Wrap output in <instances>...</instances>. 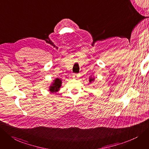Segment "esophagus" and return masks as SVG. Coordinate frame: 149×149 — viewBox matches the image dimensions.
<instances>
[{
  "label": "esophagus",
  "mask_w": 149,
  "mask_h": 149,
  "mask_svg": "<svg viewBox=\"0 0 149 149\" xmlns=\"http://www.w3.org/2000/svg\"><path fill=\"white\" fill-rule=\"evenodd\" d=\"M72 76H73V78H78V75L77 74H73Z\"/></svg>",
  "instance_id": "1"
}]
</instances>
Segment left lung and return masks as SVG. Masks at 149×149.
Wrapping results in <instances>:
<instances>
[{
  "mask_svg": "<svg viewBox=\"0 0 149 149\" xmlns=\"http://www.w3.org/2000/svg\"><path fill=\"white\" fill-rule=\"evenodd\" d=\"M93 80H94V79H90V81L91 82L92 81H93Z\"/></svg>",
  "mask_w": 149,
  "mask_h": 149,
  "instance_id": "left-lung-1",
  "label": "left lung"
}]
</instances>
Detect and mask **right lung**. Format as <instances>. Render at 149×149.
Masks as SVG:
<instances>
[{"label": "right lung", "mask_w": 149, "mask_h": 149, "mask_svg": "<svg viewBox=\"0 0 149 149\" xmlns=\"http://www.w3.org/2000/svg\"><path fill=\"white\" fill-rule=\"evenodd\" d=\"M54 81V82H53V84L50 87V88H49V91L52 93L58 91L59 88L61 87V84H62L61 80L59 79L58 78H57Z\"/></svg>", "instance_id": "add662e5"}]
</instances>
